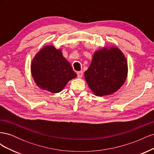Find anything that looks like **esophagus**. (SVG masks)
Wrapping results in <instances>:
<instances>
[{
    "mask_svg": "<svg viewBox=\"0 0 154 154\" xmlns=\"http://www.w3.org/2000/svg\"><path fill=\"white\" fill-rule=\"evenodd\" d=\"M77 76L78 78H81L83 76V72L82 71H78L77 72Z\"/></svg>",
    "mask_w": 154,
    "mask_h": 154,
    "instance_id": "1",
    "label": "esophagus"
}]
</instances>
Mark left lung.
I'll use <instances>...</instances> for the list:
<instances>
[{
  "instance_id": "left-lung-1",
  "label": "left lung",
  "mask_w": 154,
  "mask_h": 154,
  "mask_svg": "<svg viewBox=\"0 0 154 154\" xmlns=\"http://www.w3.org/2000/svg\"><path fill=\"white\" fill-rule=\"evenodd\" d=\"M128 75V63L123 53L116 46L103 47L95 51L84 76L88 86L97 96L118 91Z\"/></svg>"
}]
</instances>
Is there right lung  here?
I'll use <instances>...</instances> for the list:
<instances>
[{"label":"right lung","mask_w":154,"mask_h":154,"mask_svg":"<svg viewBox=\"0 0 154 154\" xmlns=\"http://www.w3.org/2000/svg\"><path fill=\"white\" fill-rule=\"evenodd\" d=\"M31 72L37 86L52 93L61 92L68 82L77 76L62 49L53 45H45L35 54Z\"/></svg>","instance_id":"1"}]
</instances>
